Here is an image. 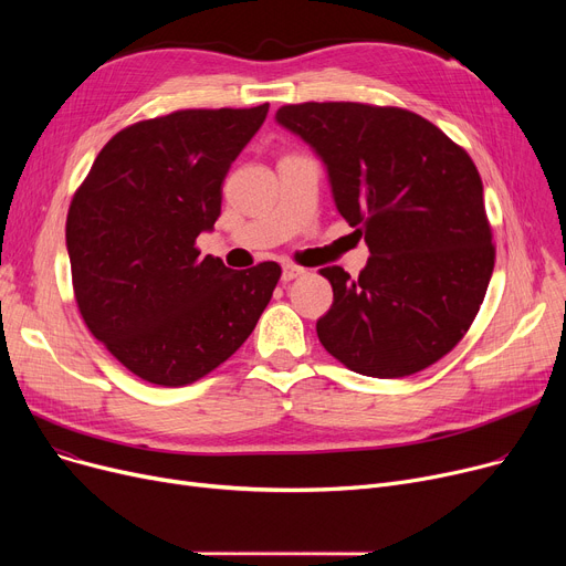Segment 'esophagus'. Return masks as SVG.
Masks as SVG:
<instances>
[{
	"mask_svg": "<svg viewBox=\"0 0 566 566\" xmlns=\"http://www.w3.org/2000/svg\"><path fill=\"white\" fill-rule=\"evenodd\" d=\"M301 275H305V268H301V265H293V263H286V265L282 268V280H284V282H291V280H295V277H301Z\"/></svg>",
	"mask_w": 566,
	"mask_h": 566,
	"instance_id": "1",
	"label": "esophagus"
}]
</instances>
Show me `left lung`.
Instances as JSON below:
<instances>
[{"mask_svg":"<svg viewBox=\"0 0 566 566\" xmlns=\"http://www.w3.org/2000/svg\"><path fill=\"white\" fill-rule=\"evenodd\" d=\"M277 124L323 160L342 218L365 235L358 277L321 268L333 307L316 335L350 371L418 374L448 355L480 312L495 248L478 167L440 128L401 107L284 105Z\"/></svg>","mask_w":566,"mask_h":566,"instance_id":"8db88e82","label":"left lung"}]
</instances>
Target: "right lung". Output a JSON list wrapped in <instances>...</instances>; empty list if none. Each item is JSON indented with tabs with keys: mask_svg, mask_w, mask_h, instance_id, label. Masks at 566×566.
<instances>
[{
	"mask_svg": "<svg viewBox=\"0 0 566 566\" xmlns=\"http://www.w3.org/2000/svg\"><path fill=\"white\" fill-rule=\"evenodd\" d=\"M250 109H181L116 133L75 192L66 248L80 314L142 380L181 388L252 335L282 268L231 271L199 256L231 163L265 122Z\"/></svg>",
	"mask_w": 566,
	"mask_h": 566,
	"instance_id": "right-lung-1",
	"label": "right lung"
}]
</instances>
